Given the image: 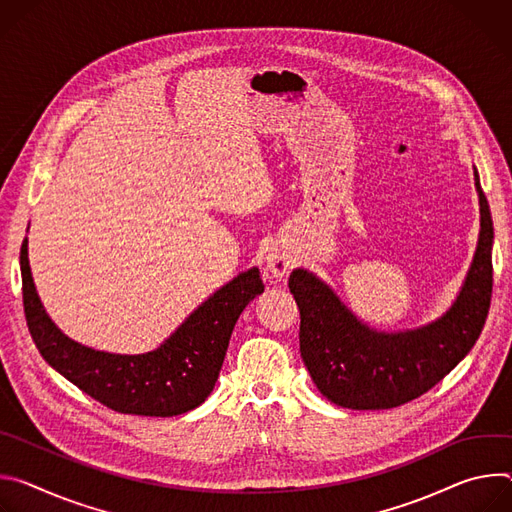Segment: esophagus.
I'll return each instance as SVG.
<instances>
[{"label":"esophagus","mask_w":512,"mask_h":512,"mask_svg":"<svg viewBox=\"0 0 512 512\" xmlns=\"http://www.w3.org/2000/svg\"><path fill=\"white\" fill-rule=\"evenodd\" d=\"M295 260L291 256V252H287L285 248H272L266 254V268L270 270V274L276 280H285L289 276V272L293 270Z\"/></svg>","instance_id":"34e87169"}]
</instances>
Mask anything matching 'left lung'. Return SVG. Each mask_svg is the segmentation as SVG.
Listing matches in <instances>:
<instances>
[{
	"label": "left lung",
	"mask_w": 512,
	"mask_h": 512,
	"mask_svg": "<svg viewBox=\"0 0 512 512\" xmlns=\"http://www.w3.org/2000/svg\"><path fill=\"white\" fill-rule=\"evenodd\" d=\"M474 183L480 234L472 264L456 301L425 325L399 331L370 327L315 272L293 270L289 289L301 311V358L325 399L354 411L405 405L433 388L474 348L490 309L494 244L476 166Z\"/></svg>",
	"instance_id": "obj_1"
}]
</instances>
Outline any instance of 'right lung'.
I'll list each match as a JSON object with an SVG mask.
<instances>
[{
    "label": "right lung",
    "mask_w": 512,
    "mask_h": 512,
    "mask_svg": "<svg viewBox=\"0 0 512 512\" xmlns=\"http://www.w3.org/2000/svg\"><path fill=\"white\" fill-rule=\"evenodd\" d=\"M24 313L40 356L105 407L144 417H175L211 394L234 325L264 293L256 266L209 295L164 342L144 354H113L83 346L48 317L30 270L28 238L20 250Z\"/></svg>",
    "instance_id": "right-lung-1"
}]
</instances>
